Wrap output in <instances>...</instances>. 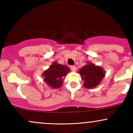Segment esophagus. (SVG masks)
Wrapping results in <instances>:
<instances>
[{
	"instance_id": "esophagus-1",
	"label": "esophagus",
	"mask_w": 133,
	"mask_h": 133,
	"mask_svg": "<svg viewBox=\"0 0 133 133\" xmlns=\"http://www.w3.org/2000/svg\"><path fill=\"white\" fill-rule=\"evenodd\" d=\"M71 69L72 71L75 72L76 71V67L75 65H72V66H71Z\"/></svg>"
}]
</instances>
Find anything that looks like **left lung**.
Returning a JSON list of instances; mask_svg holds the SVG:
<instances>
[{
  "instance_id": "left-lung-1",
  "label": "left lung",
  "mask_w": 133,
  "mask_h": 133,
  "mask_svg": "<svg viewBox=\"0 0 133 133\" xmlns=\"http://www.w3.org/2000/svg\"><path fill=\"white\" fill-rule=\"evenodd\" d=\"M81 79L84 81V86L92 89L97 86L105 76V71L103 68L91 62H88L79 71Z\"/></svg>"
}]
</instances>
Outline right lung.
<instances>
[{
	"label": "right lung",
	"instance_id": "obj_1",
	"mask_svg": "<svg viewBox=\"0 0 133 133\" xmlns=\"http://www.w3.org/2000/svg\"><path fill=\"white\" fill-rule=\"evenodd\" d=\"M70 69L68 66L57 64L54 62L49 68L42 74L45 82L50 87L57 89L61 87L63 83L64 77L69 72Z\"/></svg>",
	"mask_w": 133,
	"mask_h": 133
}]
</instances>
